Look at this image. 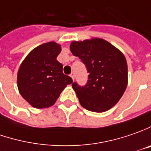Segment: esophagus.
<instances>
[{
    "instance_id": "1",
    "label": "esophagus",
    "mask_w": 151,
    "mask_h": 151,
    "mask_svg": "<svg viewBox=\"0 0 151 151\" xmlns=\"http://www.w3.org/2000/svg\"><path fill=\"white\" fill-rule=\"evenodd\" d=\"M70 77L73 78V80H74V73H71Z\"/></svg>"
}]
</instances>
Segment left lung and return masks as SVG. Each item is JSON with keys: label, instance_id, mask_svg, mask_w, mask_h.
<instances>
[{"label": "left lung", "instance_id": "8db88e82", "mask_svg": "<svg viewBox=\"0 0 151 151\" xmlns=\"http://www.w3.org/2000/svg\"><path fill=\"white\" fill-rule=\"evenodd\" d=\"M70 51L80 58L89 73L85 86L80 87L77 83L72 84L81 105L97 113L114 106L128 84L127 62L122 52L98 37L73 41Z\"/></svg>", "mask_w": 151, "mask_h": 151}]
</instances>
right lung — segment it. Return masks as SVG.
I'll return each mask as SVG.
<instances>
[{
  "label": "right lung",
  "instance_id": "add662e5",
  "mask_svg": "<svg viewBox=\"0 0 151 151\" xmlns=\"http://www.w3.org/2000/svg\"><path fill=\"white\" fill-rule=\"evenodd\" d=\"M61 45L49 42L32 50L17 73V88L24 99L36 109L49 108L60 93L73 83L63 74V64L57 60Z\"/></svg>",
  "mask_w": 151,
  "mask_h": 151
}]
</instances>
